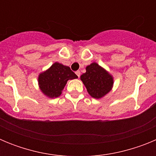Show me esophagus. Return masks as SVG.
<instances>
[{
	"label": "esophagus",
	"mask_w": 156,
	"mask_h": 156,
	"mask_svg": "<svg viewBox=\"0 0 156 156\" xmlns=\"http://www.w3.org/2000/svg\"><path fill=\"white\" fill-rule=\"evenodd\" d=\"M76 74L77 76L80 77V71H76Z\"/></svg>",
	"instance_id": "esophagus-1"
}]
</instances>
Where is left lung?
Instances as JSON below:
<instances>
[{"label":"left lung","instance_id":"8db88e82","mask_svg":"<svg viewBox=\"0 0 156 156\" xmlns=\"http://www.w3.org/2000/svg\"><path fill=\"white\" fill-rule=\"evenodd\" d=\"M81 80L89 94L94 98H100L109 92L113 84L111 75L97 63L87 66L86 73L81 75Z\"/></svg>","mask_w":156,"mask_h":156}]
</instances>
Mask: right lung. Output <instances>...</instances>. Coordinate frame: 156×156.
Returning a JSON list of instances; mask_svg holds the SVG:
<instances>
[{"label": "right lung", "instance_id": "1", "mask_svg": "<svg viewBox=\"0 0 156 156\" xmlns=\"http://www.w3.org/2000/svg\"><path fill=\"white\" fill-rule=\"evenodd\" d=\"M77 77L69 66L55 62L49 69L40 74L38 82L41 90L45 95L57 98L61 95L67 81Z\"/></svg>", "mask_w": 156, "mask_h": 156}]
</instances>
